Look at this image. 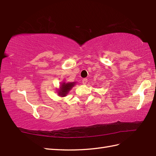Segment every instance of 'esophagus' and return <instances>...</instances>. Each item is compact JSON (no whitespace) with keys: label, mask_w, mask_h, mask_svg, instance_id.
<instances>
[{"label":"esophagus","mask_w":156,"mask_h":156,"mask_svg":"<svg viewBox=\"0 0 156 156\" xmlns=\"http://www.w3.org/2000/svg\"><path fill=\"white\" fill-rule=\"evenodd\" d=\"M87 82H88V79L84 78L83 80H82V84H86L87 83Z\"/></svg>","instance_id":"1"}]
</instances>
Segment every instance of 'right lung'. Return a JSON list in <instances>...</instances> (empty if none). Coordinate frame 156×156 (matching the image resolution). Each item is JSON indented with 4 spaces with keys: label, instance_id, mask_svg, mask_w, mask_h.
<instances>
[{
    "label": "right lung",
    "instance_id": "right-lung-1",
    "mask_svg": "<svg viewBox=\"0 0 156 156\" xmlns=\"http://www.w3.org/2000/svg\"><path fill=\"white\" fill-rule=\"evenodd\" d=\"M74 82H68V83H63L61 85L60 90H59V95L61 97H64L68 94V92L71 90V88L74 86Z\"/></svg>",
    "mask_w": 156,
    "mask_h": 156
}]
</instances>
